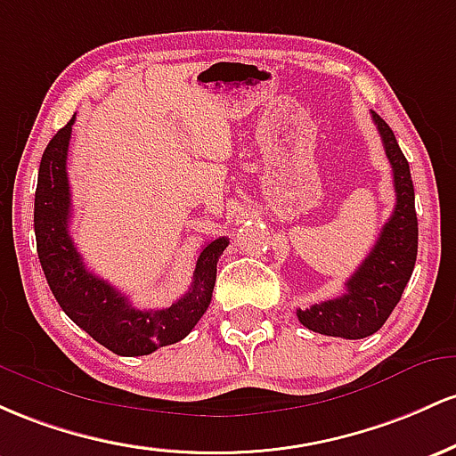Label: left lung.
<instances>
[{
  "instance_id": "left-lung-1",
  "label": "left lung",
  "mask_w": 456,
  "mask_h": 456,
  "mask_svg": "<svg viewBox=\"0 0 456 456\" xmlns=\"http://www.w3.org/2000/svg\"><path fill=\"white\" fill-rule=\"evenodd\" d=\"M372 120L392 166L396 191L394 213L381 228L379 239L364 263L346 280L345 293L305 310H297V319L304 327L316 334L338 336L346 340L366 338L381 330L401 301L418 256L416 196L409 163L387 122L375 111Z\"/></svg>"
}]
</instances>
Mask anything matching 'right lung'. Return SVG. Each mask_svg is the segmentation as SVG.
I'll use <instances>...</instances> for the list:
<instances>
[{
	"instance_id": "right-lung-1",
	"label": "right lung",
	"mask_w": 456,
	"mask_h": 456,
	"mask_svg": "<svg viewBox=\"0 0 456 456\" xmlns=\"http://www.w3.org/2000/svg\"><path fill=\"white\" fill-rule=\"evenodd\" d=\"M75 116L45 148L34 198L36 249L45 278L70 321L116 355H148L183 340L207 312L213 297L217 260L228 239L207 243L198 256L191 289L170 308L137 310L120 290L84 265L70 237V187L66 172Z\"/></svg>"
}]
</instances>
